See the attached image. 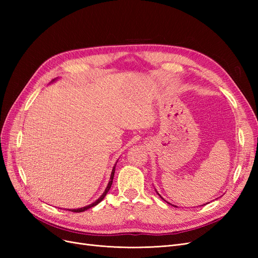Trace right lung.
Returning a JSON list of instances; mask_svg holds the SVG:
<instances>
[{"instance_id": "add662e5", "label": "right lung", "mask_w": 258, "mask_h": 258, "mask_svg": "<svg viewBox=\"0 0 258 258\" xmlns=\"http://www.w3.org/2000/svg\"><path fill=\"white\" fill-rule=\"evenodd\" d=\"M114 173H115V167L113 168V170H112V173H111V178H110V182H108V184H107V187L105 188V191L102 194V196H101L96 202H93V204H91V205H89V206H87V207H84V208H81V209H74V210H70V211H72V212H83V211H85V210H88V209H90V208H92V207H95V206H97L99 202H101L103 200V198L105 197V195L107 194V191L110 190V188H111V186H112V184H113V178H114Z\"/></svg>"}]
</instances>
